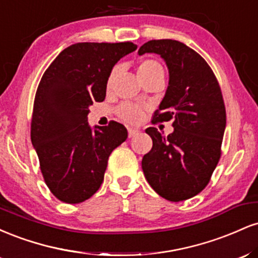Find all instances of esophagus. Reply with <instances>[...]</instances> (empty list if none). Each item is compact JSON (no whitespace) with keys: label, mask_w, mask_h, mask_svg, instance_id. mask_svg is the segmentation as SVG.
Masks as SVG:
<instances>
[{"label":"esophagus","mask_w":258,"mask_h":258,"mask_svg":"<svg viewBox=\"0 0 258 258\" xmlns=\"http://www.w3.org/2000/svg\"><path fill=\"white\" fill-rule=\"evenodd\" d=\"M138 130H135V128H128V137L130 138H132V137H135L136 135H138Z\"/></svg>","instance_id":"obj_1"}]
</instances>
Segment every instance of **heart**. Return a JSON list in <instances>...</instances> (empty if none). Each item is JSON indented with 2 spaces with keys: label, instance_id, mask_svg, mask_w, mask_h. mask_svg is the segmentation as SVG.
Returning <instances> with one entry per match:
<instances>
[{
  "label": "heart",
  "instance_id": "b5f03b06",
  "mask_svg": "<svg viewBox=\"0 0 258 258\" xmlns=\"http://www.w3.org/2000/svg\"><path fill=\"white\" fill-rule=\"evenodd\" d=\"M120 73V67L116 65V67L112 68L110 72V75H109L108 81H106V87L111 88L112 85H114L115 80H116L117 75ZM137 73L139 78L143 82L149 81V80L158 79V78H164L165 76V70L164 67L159 63L155 59H143L141 63L138 64ZM143 109L141 106L130 104V103H123V104L120 105L119 110H117V114L123 121L128 123H137L142 120L143 117Z\"/></svg>",
  "mask_w": 258,
  "mask_h": 258
}]
</instances>
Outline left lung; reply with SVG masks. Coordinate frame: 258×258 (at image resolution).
I'll return each mask as SVG.
<instances>
[{
    "mask_svg": "<svg viewBox=\"0 0 258 258\" xmlns=\"http://www.w3.org/2000/svg\"><path fill=\"white\" fill-rule=\"evenodd\" d=\"M139 55L156 53L166 61L168 86L152 122L172 120L165 137L155 127L146 132L153 148L142 160L150 186L170 201L199 194L210 182L221 158L226 106L214 72L199 53L176 40H152Z\"/></svg>",
    "mask_w": 258,
    "mask_h": 258,
    "instance_id": "1",
    "label": "left lung"
}]
</instances>
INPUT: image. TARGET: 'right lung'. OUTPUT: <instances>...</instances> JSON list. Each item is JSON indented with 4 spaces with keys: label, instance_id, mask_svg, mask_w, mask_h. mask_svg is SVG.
I'll use <instances>...</instances> for the list:
<instances>
[{
    "label": "right lung",
    "instance_id": "1",
    "mask_svg": "<svg viewBox=\"0 0 258 258\" xmlns=\"http://www.w3.org/2000/svg\"><path fill=\"white\" fill-rule=\"evenodd\" d=\"M136 49L132 42L72 44L38 84L31 142L44 182L63 203L90 199L102 185L111 152L126 141L123 125L110 121L93 131L87 115L93 102L104 100L112 67Z\"/></svg>",
    "mask_w": 258,
    "mask_h": 258
}]
</instances>
